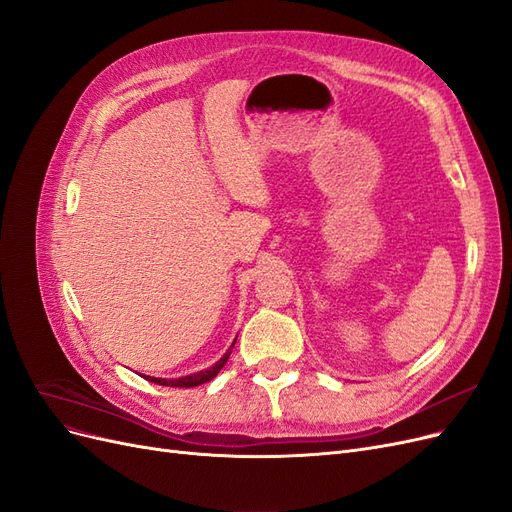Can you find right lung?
<instances>
[{"instance_id":"right-lung-1","label":"right lung","mask_w":512,"mask_h":512,"mask_svg":"<svg viewBox=\"0 0 512 512\" xmlns=\"http://www.w3.org/2000/svg\"><path fill=\"white\" fill-rule=\"evenodd\" d=\"M235 342H237V339H235ZM235 342H232V346H235ZM232 346L224 352V356H222V359H220L218 363L207 367V369H203V371H196V374H190V376H181V378H153V376H143V374H141V376H143L145 380L153 382V384H160V386H179V389H192V386L205 384V382L213 380L215 376L220 374V369L226 365L228 356H230V352H232Z\"/></svg>"}]
</instances>
